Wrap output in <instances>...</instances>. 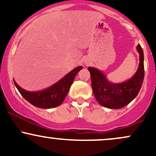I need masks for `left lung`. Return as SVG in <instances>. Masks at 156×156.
<instances>
[{
    "instance_id": "left-lung-1",
    "label": "left lung",
    "mask_w": 156,
    "mask_h": 156,
    "mask_svg": "<svg viewBox=\"0 0 156 156\" xmlns=\"http://www.w3.org/2000/svg\"><path fill=\"white\" fill-rule=\"evenodd\" d=\"M136 48L140 58L139 67L135 75L123 83H113L98 69L88 67L93 93L98 103L103 106L114 109L123 108L139 94L144 76V53L140 44H138Z\"/></svg>"
}]
</instances>
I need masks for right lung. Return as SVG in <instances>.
<instances>
[{"mask_svg":"<svg viewBox=\"0 0 156 156\" xmlns=\"http://www.w3.org/2000/svg\"><path fill=\"white\" fill-rule=\"evenodd\" d=\"M81 69V66L75 68L57 83L39 92H28L19 87L15 80L14 83L21 95L34 106L40 108H54L60 105L64 101L75 77Z\"/></svg>","mask_w":156,"mask_h":156,"instance_id":"obj_1","label":"right lung"}]
</instances>
